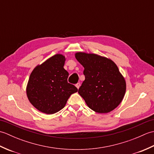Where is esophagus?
Listing matches in <instances>:
<instances>
[{
    "instance_id": "obj_1",
    "label": "esophagus",
    "mask_w": 154,
    "mask_h": 154,
    "mask_svg": "<svg viewBox=\"0 0 154 154\" xmlns=\"http://www.w3.org/2000/svg\"><path fill=\"white\" fill-rule=\"evenodd\" d=\"M80 85H81V84H80V83H77L76 85H75V86H76V87L77 88V89H79V88L80 87Z\"/></svg>"
}]
</instances>
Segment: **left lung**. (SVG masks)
Masks as SVG:
<instances>
[{"label":"left lung","mask_w":154,"mask_h":154,"mask_svg":"<svg viewBox=\"0 0 154 154\" xmlns=\"http://www.w3.org/2000/svg\"><path fill=\"white\" fill-rule=\"evenodd\" d=\"M77 60L84 67L85 79L78 91L87 106L98 113H108L122 102L126 81L114 62L94 54L78 52Z\"/></svg>","instance_id":"obj_1"}]
</instances>
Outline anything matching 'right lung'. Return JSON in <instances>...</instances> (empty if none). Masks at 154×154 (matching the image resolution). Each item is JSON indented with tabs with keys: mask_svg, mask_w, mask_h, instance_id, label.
Listing matches in <instances>:
<instances>
[{
	"mask_svg": "<svg viewBox=\"0 0 154 154\" xmlns=\"http://www.w3.org/2000/svg\"><path fill=\"white\" fill-rule=\"evenodd\" d=\"M65 59L56 54L34 68L29 78L26 94L31 104L40 112L54 114L66 104L77 88L67 82L69 73L63 68Z\"/></svg>",
	"mask_w": 154,
	"mask_h": 154,
	"instance_id": "right-lung-1",
	"label": "right lung"
}]
</instances>
